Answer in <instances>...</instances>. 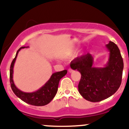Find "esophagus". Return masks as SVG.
<instances>
[{"instance_id": "esophagus-1", "label": "esophagus", "mask_w": 129, "mask_h": 129, "mask_svg": "<svg viewBox=\"0 0 129 129\" xmlns=\"http://www.w3.org/2000/svg\"><path fill=\"white\" fill-rule=\"evenodd\" d=\"M74 70L72 69H71V68H70L69 69V72L70 73H72V72H74Z\"/></svg>"}]
</instances>
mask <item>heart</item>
Returning a JSON list of instances; mask_svg holds the SVG:
<instances>
[{
	"instance_id": "1",
	"label": "heart",
	"mask_w": 129,
	"mask_h": 129,
	"mask_svg": "<svg viewBox=\"0 0 129 129\" xmlns=\"http://www.w3.org/2000/svg\"><path fill=\"white\" fill-rule=\"evenodd\" d=\"M75 50H72L71 52H70V54H74V53H75Z\"/></svg>"
}]
</instances>
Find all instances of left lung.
I'll list each match as a JSON object with an SVG mask.
<instances>
[{"label":"left lung","mask_w":129,"mask_h":129,"mask_svg":"<svg viewBox=\"0 0 129 129\" xmlns=\"http://www.w3.org/2000/svg\"><path fill=\"white\" fill-rule=\"evenodd\" d=\"M109 59L104 67H93L90 53L71 62V67L81 74L78 89L82 96L92 102L106 99L117 92L122 82L123 62L117 45L110 41L106 45Z\"/></svg>","instance_id":"1"}]
</instances>
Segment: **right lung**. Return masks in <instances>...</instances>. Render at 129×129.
Returning <instances> with one entry per match:
<instances>
[{
  "label": "right lung",
  "mask_w": 129,
  "mask_h": 129,
  "mask_svg": "<svg viewBox=\"0 0 129 129\" xmlns=\"http://www.w3.org/2000/svg\"><path fill=\"white\" fill-rule=\"evenodd\" d=\"M28 47H22L17 50L15 58L12 62L10 69V82L12 90L15 95L25 103L35 106H44L51 102L56 95L58 90L60 80L67 74V71H60L52 74L51 77L42 87L33 92H25L20 90L15 86L13 80L14 66L18 53L22 49L28 48Z\"/></svg>",
  "instance_id": "add662e5"
}]
</instances>
